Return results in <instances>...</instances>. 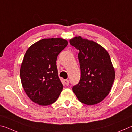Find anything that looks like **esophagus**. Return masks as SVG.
<instances>
[{"instance_id":"1","label":"esophagus","mask_w":132,"mask_h":132,"mask_svg":"<svg viewBox=\"0 0 132 132\" xmlns=\"http://www.w3.org/2000/svg\"><path fill=\"white\" fill-rule=\"evenodd\" d=\"M64 84H65L66 86H68V85L69 84V80H67V79L64 80Z\"/></svg>"}]
</instances>
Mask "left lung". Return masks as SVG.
I'll use <instances>...</instances> for the list:
<instances>
[{"label":"left lung","instance_id":"left-lung-1","mask_svg":"<svg viewBox=\"0 0 132 132\" xmlns=\"http://www.w3.org/2000/svg\"><path fill=\"white\" fill-rule=\"evenodd\" d=\"M70 44L79 50L81 77L73 91L79 101L88 105L102 101L110 91L115 77L109 53L97 42L81 36L70 39Z\"/></svg>","mask_w":132,"mask_h":132}]
</instances>
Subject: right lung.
Returning a JSON list of instances; mask_svg holds the SVG:
<instances>
[{
    "label": "right lung",
    "instance_id": "right-lung-1",
    "mask_svg": "<svg viewBox=\"0 0 132 132\" xmlns=\"http://www.w3.org/2000/svg\"><path fill=\"white\" fill-rule=\"evenodd\" d=\"M68 44L60 38L42 39L27 50L20 73L26 94L35 103L49 105L59 97L63 86L58 76L56 60Z\"/></svg>",
    "mask_w": 132,
    "mask_h": 132
}]
</instances>
